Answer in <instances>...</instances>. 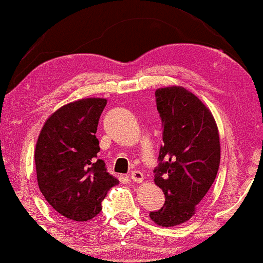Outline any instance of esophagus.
I'll return each instance as SVG.
<instances>
[{
  "mask_svg": "<svg viewBox=\"0 0 263 263\" xmlns=\"http://www.w3.org/2000/svg\"><path fill=\"white\" fill-rule=\"evenodd\" d=\"M129 177H131V179L134 182H138V183H141V182L143 181V178H144V176H143V174L141 171H132L131 174H129Z\"/></svg>",
  "mask_w": 263,
  "mask_h": 263,
  "instance_id": "obj_1",
  "label": "esophagus"
}]
</instances>
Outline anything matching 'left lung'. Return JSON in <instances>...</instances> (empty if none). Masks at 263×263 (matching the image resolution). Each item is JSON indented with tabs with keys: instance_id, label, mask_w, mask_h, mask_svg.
Returning <instances> with one entry per match:
<instances>
[{
	"instance_id": "obj_1",
	"label": "left lung",
	"mask_w": 263,
	"mask_h": 263,
	"mask_svg": "<svg viewBox=\"0 0 263 263\" xmlns=\"http://www.w3.org/2000/svg\"><path fill=\"white\" fill-rule=\"evenodd\" d=\"M156 109L162 142L154 182L165 194L160 210L149 214L156 224L174 227L195 214L220 166V136L211 111L181 86L158 88Z\"/></svg>"
}]
</instances>
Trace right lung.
<instances>
[{
	"label": "right lung",
	"instance_id": "obj_1",
	"mask_svg": "<svg viewBox=\"0 0 263 263\" xmlns=\"http://www.w3.org/2000/svg\"><path fill=\"white\" fill-rule=\"evenodd\" d=\"M104 98H84L63 105L46 120L35 148L39 188L48 204L71 221L96 217L119 179L98 159V121Z\"/></svg>",
	"mask_w": 263,
	"mask_h": 263
}]
</instances>
